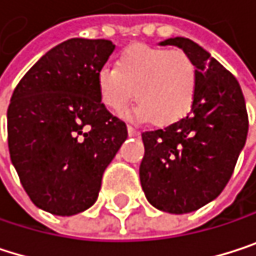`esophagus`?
<instances>
[{"label":"esophagus","mask_w":256,"mask_h":256,"mask_svg":"<svg viewBox=\"0 0 256 256\" xmlns=\"http://www.w3.org/2000/svg\"><path fill=\"white\" fill-rule=\"evenodd\" d=\"M127 132H129L130 136H138L140 135V130L136 129V127H134V126H127Z\"/></svg>","instance_id":"esophagus-1"}]
</instances>
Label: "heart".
I'll list each match as a JSON object with an SVG mask.
<instances>
[{
  "mask_svg": "<svg viewBox=\"0 0 256 256\" xmlns=\"http://www.w3.org/2000/svg\"><path fill=\"white\" fill-rule=\"evenodd\" d=\"M196 84V66L188 54L142 43L124 49L115 68L103 67L97 73L98 97L110 112H122L136 97L134 115L154 118L159 124L177 121L189 112Z\"/></svg>",
  "mask_w": 256,
  "mask_h": 256,
  "instance_id": "b5f03b06",
  "label": "heart"
}]
</instances>
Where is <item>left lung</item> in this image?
Listing matches in <instances>:
<instances>
[{
  "label": "left lung",
  "mask_w": 256,
  "mask_h": 256,
  "mask_svg": "<svg viewBox=\"0 0 256 256\" xmlns=\"http://www.w3.org/2000/svg\"><path fill=\"white\" fill-rule=\"evenodd\" d=\"M196 66V94L182 120L142 134V190L156 208L183 214L213 201L230 182L244 147L249 118L242 88L231 72L195 42L168 38Z\"/></svg>",
  "instance_id": "left-lung-1"
}]
</instances>
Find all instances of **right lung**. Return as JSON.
I'll use <instances>...</instances> for the list:
<instances>
[{
    "mask_svg": "<svg viewBox=\"0 0 256 256\" xmlns=\"http://www.w3.org/2000/svg\"><path fill=\"white\" fill-rule=\"evenodd\" d=\"M115 44L70 38L19 80L7 109L12 164L30 200L56 216L90 208L102 176L127 140L126 122L102 103L97 73Z\"/></svg>",
    "mask_w": 256,
    "mask_h": 256,
    "instance_id": "add662e5",
    "label": "right lung"
}]
</instances>
